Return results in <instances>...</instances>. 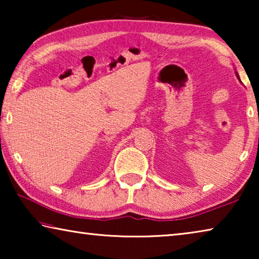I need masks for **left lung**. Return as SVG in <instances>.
<instances>
[{"label":"left lung","mask_w":259,"mask_h":259,"mask_svg":"<svg viewBox=\"0 0 259 259\" xmlns=\"http://www.w3.org/2000/svg\"><path fill=\"white\" fill-rule=\"evenodd\" d=\"M236 75H238V73H236ZM238 77H239V75H238Z\"/></svg>","instance_id":"left-lung-1"}]
</instances>
